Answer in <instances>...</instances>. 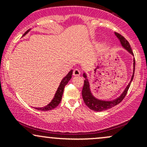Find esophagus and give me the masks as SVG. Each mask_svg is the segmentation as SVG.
I'll list each match as a JSON object with an SVG mask.
<instances>
[{"instance_id": "esophagus-1", "label": "esophagus", "mask_w": 147, "mask_h": 147, "mask_svg": "<svg viewBox=\"0 0 147 147\" xmlns=\"http://www.w3.org/2000/svg\"><path fill=\"white\" fill-rule=\"evenodd\" d=\"M80 74H81V71L79 70V69L76 68L73 70V75L74 76H79V75H80Z\"/></svg>"}]
</instances>
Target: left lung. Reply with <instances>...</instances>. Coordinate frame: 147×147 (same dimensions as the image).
Listing matches in <instances>:
<instances>
[{"label": "left lung", "instance_id": "1", "mask_svg": "<svg viewBox=\"0 0 147 147\" xmlns=\"http://www.w3.org/2000/svg\"><path fill=\"white\" fill-rule=\"evenodd\" d=\"M115 36L117 37L118 39L120 41L121 45L124 48H125L130 54L133 55L132 49L131 48V45H130L129 43L128 42L127 40L124 38V36H122L121 34H119V33L115 32ZM135 65H136V61H135V58L133 59V75L131 77V79L130 81L129 85L126 86L125 90H124V92H122V94L119 96V97H117V99H114L113 101H104L101 100V99H97L96 97H94L92 95V92L90 91V84H89L88 79H87L86 74L84 73V77L85 78L84 80V84L83 86V89H82V97H83L84 102L86 104L88 107L91 110L94 111H103L108 110V109H111L113 106L117 105L118 104H119L124 99V97L127 93L128 90H129L130 85H131V82H132L133 77H134V72H135Z\"/></svg>", "mask_w": 147, "mask_h": 147}]
</instances>
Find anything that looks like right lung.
Instances as JSON below:
<instances>
[{"label":"right lung","instance_id":"1","mask_svg":"<svg viewBox=\"0 0 147 147\" xmlns=\"http://www.w3.org/2000/svg\"><path fill=\"white\" fill-rule=\"evenodd\" d=\"M30 30H28V31H26L23 34V36H24L25 34H27L28 32H29ZM72 70H70V72H68V75L65 76L64 78L62 79L61 82L59 86L58 89H57L56 93H55V97L52 99V100L50 102V104H48V105L44 106V107L41 108H34L35 109H37V110L39 111H48L50 110H52L55 108H56L57 106L59 104V103L61 101L62 95H63V92L64 90V87L68 83L69 81L70 80V79L72 78Z\"/></svg>","mask_w":147,"mask_h":147}]
</instances>
